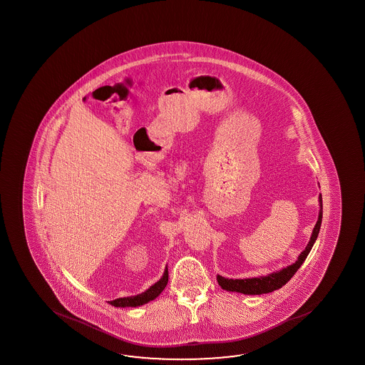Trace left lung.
Masks as SVG:
<instances>
[{
  "mask_svg": "<svg viewBox=\"0 0 365 365\" xmlns=\"http://www.w3.org/2000/svg\"><path fill=\"white\" fill-rule=\"evenodd\" d=\"M319 202V212H318V220L316 225L313 227L311 240L305 247L304 251L302 252L298 256V259L295 262L289 264L287 267H282L279 271L271 272L264 276H258V277H248V279H227L222 276H216V280L219 282L224 290L227 292H235V293L245 294V295H261V294L272 293L274 290H277L284 287L287 281L290 280L295 272L298 271L299 267L303 264L307 256L309 255L312 247L317 240L321 224H322V196L319 195L318 197Z\"/></svg>",
  "mask_w": 365,
  "mask_h": 365,
  "instance_id": "1",
  "label": "left lung"
}]
</instances>
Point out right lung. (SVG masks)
<instances>
[{
  "instance_id": "obj_1",
  "label": "right lung",
  "mask_w": 365,
  "mask_h": 365,
  "mask_svg": "<svg viewBox=\"0 0 365 365\" xmlns=\"http://www.w3.org/2000/svg\"><path fill=\"white\" fill-rule=\"evenodd\" d=\"M168 284V267L164 269V274H163L160 280L156 281L154 285L145 290L141 294L138 295H132V297H125V298L114 299L108 302L109 304L114 305V307H118V308H125V307H140V305L146 304L151 300L158 298L163 290L165 289Z\"/></svg>"
}]
</instances>
